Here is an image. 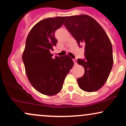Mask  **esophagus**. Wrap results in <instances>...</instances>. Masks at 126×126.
<instances>
[{
	"instance_id": "34e87169",
	"label": "esophagus",
	"mask_w": 126,
	"mask_h": 126,
	"mask_svg": "<svg viewBox=\"0 0 126 126\" xmlns=\"http://www.w3.org/2000/svg\"><path fill=\"white\" fill-rule=\"evenodd\" d=\"M73 61H74V63L75 64H77V60H73Z\"/></svg>"
}]
</instances>
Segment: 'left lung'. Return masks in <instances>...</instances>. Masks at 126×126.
I'll use <instances>...</instances> for the list:
<instances>
[{
	"label": "left lung",
	"mask_w": 126,
	"mask_h": 126,
	"mask_svg": "<svg viewBox=\"0 0 126 126\" xmlns=\"http://www.w3.org/2000/svg\"><path fill=\"white\" fill-rule=\"evenodd\" d=\"M66 18L64 26L78 45L85 47V60H77L85 69L83 76L77 79L78 85L86 92L97 91L106 83L113 67L110 40L101 25L91 16L81 15Z\"/></svg>",
	"instance_id": "obj_1"
}]
</instances>
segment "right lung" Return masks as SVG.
I'll return each instance as SVG.
<instances>
[{"label": "right lung", "instance_id": "right-lung-1", "mask_svg": "<svg viewBox=\"0 0 126 126\" xmlns=\"http://www.w3.org/2000/svg\"><path fill=\"white\" fill-rule=\"evenodd\" d=\"M66 16L49 17L36 23L26 38L22 60L31 85L46 95L57 94L63 88L66 75L74 65L68 55L52 57L57 44L55 31L61 28Z\"/></svg>", "mask_w": 126, "mask_h": 126}]
</instances>
